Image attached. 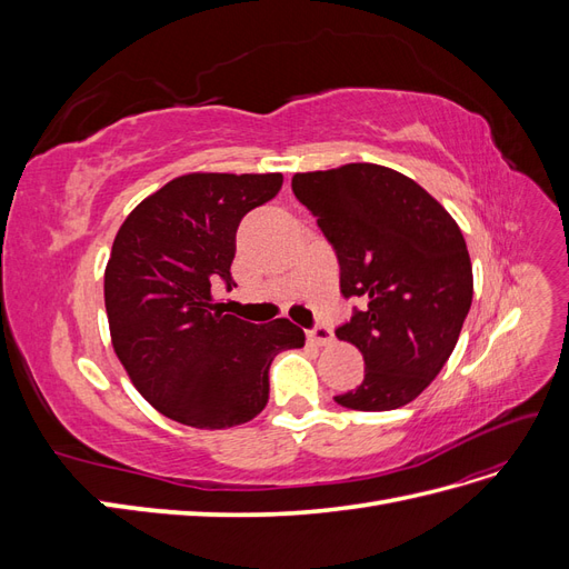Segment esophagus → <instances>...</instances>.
Here are the masks:
<instances>
[{"instance_id":"esophagus-1","label":"esophagus","mask_w":569,"mask_h":569,"mask_svg":"<svg viewBox=\"0 0 569 569\" xmlns=\"http://www.w3.org/2000/svg\"><path fill=\"white\" fill-rule=\"evenodd\" d=\"M306 337H308V341L316 343V347H332V343H335L332 330H330V327H322V325L313 327V330H308Z\"/></svg>"}]
</instances>
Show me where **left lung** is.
I'll return each instance as SVG.
<instances>
[{
    "label": "left lung",
    "instance_id": "1",
    "mask_svg": "<svg viewBox=\"0 0 569 569\" xmlns=\"http://www.w3.org/2000/svg\"><path fill=\"white\" fill-rule=\"evenodd\" d=\"M291 189L337 251L341 295L363 301L337 337L363 353L366 377L335 401L375 412L418 399L453 353L472 303L458 222L416 180L377 163L297 173Z\"/></svg>",
    "mask_w": 569,
    "mask_h": 569
}]
</instances>
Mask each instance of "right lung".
<instances>
[{"label": "right lung", "instance_id": "obj_1", "mask_svg": "<svg viewBox=\"0 0 569 569\" xmlns=\"http://www.w3.org/2000/svg\"><path fill=\"white\" fill-rule=\"evenodd\" d=\"M282 173H189L134 206L104 272L111 343L132 385L166 418L226 429L268 403V370L303 347L287 318L253 325L222 313L211 282H232L234 234L270 201Z\"/></svg>", "mask_w": 569, "mask_h": 569}]
</instances>
